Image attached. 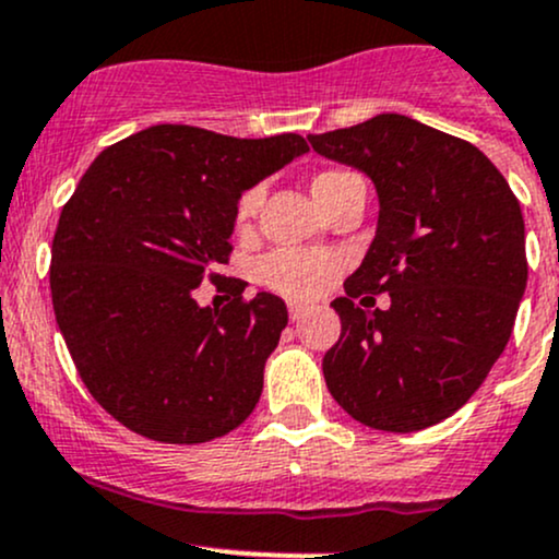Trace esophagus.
Wrapping results in <instances>:
<instances>
[{
  "mask_svg": "<svg viewBox=\"0 0 559 559\" xmlns=\"http://www.w3.org/2000/svg\"><path fill=\"white\" fill-rule=\"evenodd\" d=\"M305 316H308V308H302V305H289V318H292V323H299Z\"/></svg>",
  "mask_w": 559,
  "mask_h": 559,
  "instance_id": "esophagus-1",
  "label": "esophagus"
}]
</instances>
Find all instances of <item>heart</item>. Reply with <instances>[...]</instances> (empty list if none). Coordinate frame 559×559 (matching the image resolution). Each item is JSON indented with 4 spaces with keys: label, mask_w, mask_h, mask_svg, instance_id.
<instances>
[{
    "label": "heart",
    "mask_w": 559,
    "mask_h": 559,
    "mask_svg": "<svg viewBox=\"0 0 559 559\" xmlns=\"http://www.w3.org/2000/svg\"><path fill=\"white\" fill-rule=\"evenodd\" d=\"M347 177L353 175L342 169H329L312 177L310 190L312 195H316L318 204H321V201L326 199L340 182H345ZM260 201H262V188H249L238 195L236 210H233V223H236L238 230L249 228ZM334 273H336V262L331 260L329 254H318V251L275 249L257 262V278H260V284H265L267 289L281 294V297L297 299V302L316 299Z\"/></svg>",
    "instance_id": "1"
}]
</instances>
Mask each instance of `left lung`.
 <instances>
[{"mask_svg":"<svg viewBox=\"0 0 559 559\" xmlns=\"http://www.w3.org/2000/svg\"><path fill=\"white\" fill-rule=\"evenodd\" d=\"M308 140L366 171L379 193L369 254L331 302L342 334L323 355L326 388L366 427L438 425L475 395L512 336L528 281L518 195L467 140L401 114ZM384 290L388 311L359 308L364 293Z\"/></svg>","mask_w":559,"mask_h":559,"instance_id":"8db88e82","label":"left lung"}]
</instances>
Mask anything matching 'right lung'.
I'll return each mask as SVG.
<instances>
[{
  "label": "right lung",
  "instance_id": "obj_1",
  "mask_svg": "<svg viewBox=\"0 0 559 559\" xmlns=\"http://www.w3.org/2000/svg\"><path fill=\"white\" fill-rule=\"evenodd\" d=\"M305 151L294 132L241 140L156 124L84 171L52 238V308L84 388L127 429L193 445L254 411L289 312L275 294L243 299L219 267L238 195ZM204 280L231 302L201 309Z\"/></svg>",
  "mask_w": 559,
  "mask_h": 559
}]
</instances>
